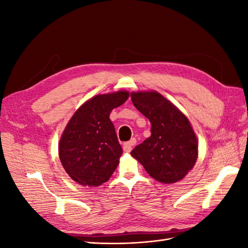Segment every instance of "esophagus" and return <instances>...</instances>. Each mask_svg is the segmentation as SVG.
Wrapping results in <instances>:
<instances>
[{
    "label": "esophagus",
    "instance_id": "1",
    "mask_svg": "<svg viewBox=\"0 0 248 248\" xmlns=\"http://www.w3.org/2000/svg\"><path fill=\"white\" fill-rule=\"evenodd\" d=\"M137 144V140L136 139H131L129 141L125 142V144L123 145V151L124 152H130L131 149H132V146H134Z\"/></svg>",
    "mask_w": 248,
    "mask_h": 248
}]
</instances>
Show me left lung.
<instances>
[{
	"label": "left lung",
	"instance_id": "left-lung-1",
	"mask_svg": "<svg viewBox=\"0 0 248 248\" xmlns=\"http://www.w3.org/2000/svg\"><path fill=\"white\" fill-rule=\"evenodd\" d=\"M131 101L151 122V137L131 151L148 174L161 183L183 179L198 158V140L181 111L159 93H131Z\"/></svg>",
	"mask_w": 248,
	"mask_h": 248
}]
</instances>
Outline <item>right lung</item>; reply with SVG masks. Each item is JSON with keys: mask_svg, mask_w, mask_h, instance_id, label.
I'll return each mask as SVG.
<instances>
[{"mask_svg": "<svg viewBox=\"0 0 248 248\" xmlns=\"http://www.w3.org/2000/svg\"><path fill=\"white\" fill-rule=\"evenodd\" d=\"M128 92L97 95L76 111L60 140L59 156L66 172L84 186H99L115 171L122 154L112 108L128 99Z\"/></svg>", "mask_w": 248, "mask_h": 248, "instance_id": "1", "label": "right lung"}]
</instances>
